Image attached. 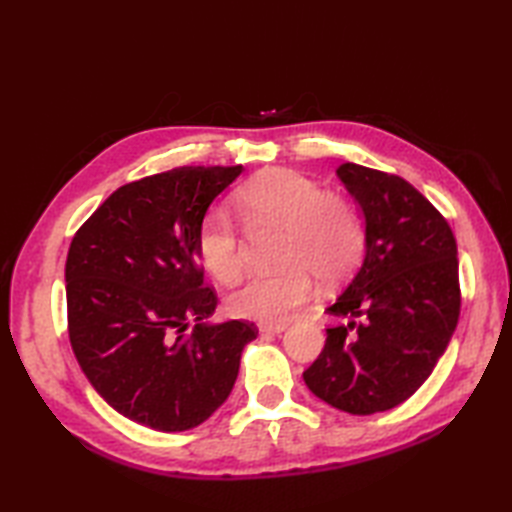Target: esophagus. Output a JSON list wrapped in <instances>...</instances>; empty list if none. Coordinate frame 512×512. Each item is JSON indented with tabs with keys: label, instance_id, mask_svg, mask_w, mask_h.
<instances>
[{
	"label": "esophagus",
	"instance_id": "1",
	"mask_svg": "<svg viewBox=\"0 0 512 512\" xmlns=\"http://www.w3.org/2000/svg\"><path fill=\"white\" fill-rule=\"evenodd\" d=\"M257 328L262 334H281L288 328V325L286 323H259Z\"/></svg>",
	"mask_w": 512,
	"mask_h": 512
}]
</instances>
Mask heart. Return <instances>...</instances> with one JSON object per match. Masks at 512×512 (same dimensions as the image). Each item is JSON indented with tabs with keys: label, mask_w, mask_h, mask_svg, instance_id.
Listing matches in <instances>:
<instances>
[{
	"label": "heart",
	"mask_w": 512,
	"mask_h": 512,
	"mask_svg": "<svg viewBox=\"0 0 512 512\" xmlns=\"http://www.w3.org/2000/svg\"><path fill=\"white\" fill-rule=\"evenodd\" d=\"M235 204L250 228H284L281 262L288 266L277 275L250 277L228 297L226 308L237 319L284 323L312 297V274L321 284L332 286L361 262L365 250L361 213L308 176L268 171L244 184ZM195 248L202 266L222 284H233L242 275V235L226 209L204 213Z\"/></svg>",
	"instance_id": "1"
}]
</instances>
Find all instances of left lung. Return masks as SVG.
Segmentation results:
<instances>
[{"instance_id":"1","label":"left lung","mask_w":512,"mask_h":512,"mask_svg":"<svg viewBox=\"0 0 512 512\" xmlns=\"http://www.w3.org/2000/svg\"><path fill=\"white\" fill-rule=\"evenodd\" d=\"M336 176L365 215V259L328 308L332 325L303 380L328 405L369 416L418 391L460 317L458 246L449 222L394 173L345 162Z\"/></svg>"}]
</instances>
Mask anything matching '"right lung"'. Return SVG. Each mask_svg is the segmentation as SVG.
Instances as JSON below:
<instances>
[{"label": "right lung", "instance_id": "right-lung-1", "mask_svg": "<svg viewBox=\"0 0 512 512\" xmlns=\"http://www.w3.org/2000/svg\"><path fill=\"white\" fill-rule=\"evenodd\" d=\"M235 167H178L116 189L72 237L68 334L107 405L156 431L198 427L231 394L255 323L209 325L195 237ZM189 320H198L187 333Z\"/></svg>", "mask_w": 512, "mask_h": 512}]
</instances>
